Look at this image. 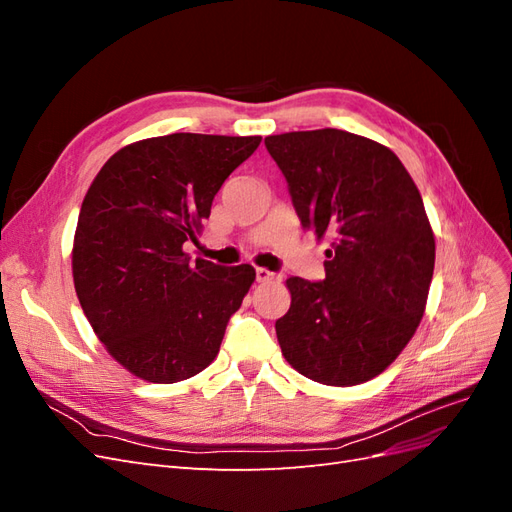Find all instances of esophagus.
Returning <instances> with one entry per match:
<instances>
[{"mask_svg":"<svg viewBox=\"0 0 512 512\" xmlns=\"http://www.w3.org/2000/svg\"><path fill=\"white\" fill-rule=\"evenodd\" d=\"M273 277H275V273H271L269 269H262V267L256 269V280L258 282H269V280H273Z\"/></svg>","mask_w":512,"mask_h":512,"instance_id":"1","label":"esophagus"}]
</instances>
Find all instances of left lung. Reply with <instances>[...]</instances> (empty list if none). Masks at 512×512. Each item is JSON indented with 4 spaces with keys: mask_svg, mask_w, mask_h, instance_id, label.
<instances>
[{
    "mask_svg": "<svg viewBox=\"0 0 512 512\" xmlns=\"http://www.w3.org/2000/svg\"><path fill=\"white\" fill-rule=\"evenodd\" d=\"M294 211L331 239L322 282L288 277V314L275 322L286 361L305 378L354 386L408 346L427 305L436 239L421 192L395 153L324 128L265 138Z\"/></svg>",
    "mask_w": 512,
    "mask_h": 512,
    "instance_id": "obj_1",
    "label": "left lung"
}]
</instances>
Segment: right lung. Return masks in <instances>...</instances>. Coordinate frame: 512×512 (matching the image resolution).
Listing matches in <instances>:
<instances>
[{
	"label": "right lung",
	"instance_id": "obj_1",
	"mask_svg": "<svg viewBox=\"0 0 512 512\" xmlns=\"http://www.w3.org/2000/svg\"><path fill=\"white\" fill-rule=\"evenodd\" d=\"M260 136L177 132L119 149L89 185L74 232L72 275L83 312L113 359L147 382L200 374L256 280L183 252L222 183Z\"/></svg>",
	"mask_w": 512,
	"mask_h": 512
}]
</instances>
